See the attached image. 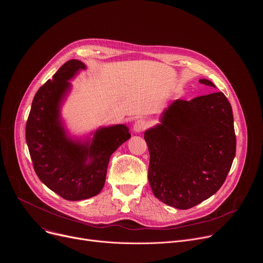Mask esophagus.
I'll return each instance as SVG.
<instances>
[{
    "mask_svg": "<svg viewBox=\"0 0 263 263\" xmlns=\"http://www.w3.org/2000/svg\"><path fill=\"white\" fill-rule=\"evenodd\" d=\"M146 128V122L143 120H137L133 126V130L136 133L142 132Z\"/></svg>",
    "mask_w": 263,
    "mask_h": 263,
    "instance_id": "1",
    "label": "esophagus"
}]
</instances>
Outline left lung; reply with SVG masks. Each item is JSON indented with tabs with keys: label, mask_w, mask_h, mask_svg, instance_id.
<instances>
[{
	"label": "left lung",
	"mask_w": 263,
	"mask_h": 263,
	"mask_svg": "<svg viewBox=\"0 0 263 263\" xmlns=\"http://www.w3.org/2000/svg\"><path fill=\"white\" fill-rule=\"evenodd\" d=\"M201 84L215 87L206 79ZM148 182L157 199L190 209L223 184L236 152L232 107L222 92L176 100L146 130Z\"/></svg>",
	"instance_id": "8db88e82"
}]
</instances>
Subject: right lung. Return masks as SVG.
Instances as JSON below:
<instances>
[{"mask_svg": "<svg viewBox=\"0 0 263 263\" xmlns=\"http://www.w3.org/2000/svg\"><path fill=\"white\" fill-rule=\"evenodd\" d=\"M83 68L85 65L79 60L65 62L53 79L37 90L26 125V140L36 175L67 201L97 196L105 184L111 154L131 137L125 125L102 128L91 142L84 144L64 135L59 106L69 88L67 80Z\"/></svg>", "mask_w": 263, "mask_h": 263, "instance_id": "right-lung-1", "label": "right lung"}]
</instances>
